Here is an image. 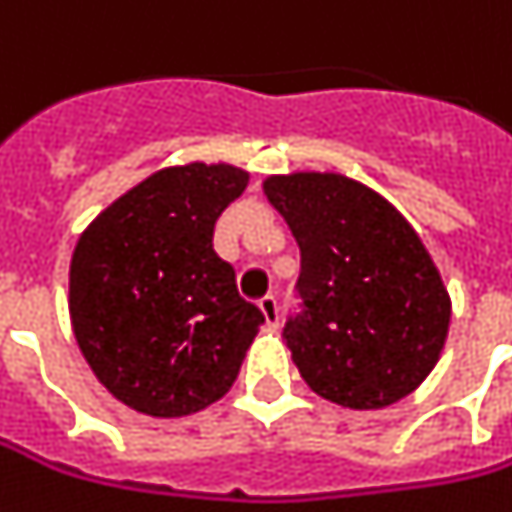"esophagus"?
<instances>
[{
  "mask_svg": "<svg viewBox=\"0 0 512 512\" xmlns=\"http://www.w3.org/2000/svg\"><path fill=\"white\" fill-rule=\"evenodd\" d=\"M260 310H263V316H266L268 327H277L280 324V302H277V296H263L260 299Z\"/></svg>",
  "mask_w": 512,
  "mask_h": 512,
  "instance_id": "obj_1",
  "label": "esophagus"
}]
</instances>
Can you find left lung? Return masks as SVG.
<instances>
[{"label": "left lung", "instance_id": "left-lung-1", "mask_svg": "<svg viewBox=\"0 0 512 512\" xmlns=\"http://www.w3.org/2000/svg\"><path fill=\"white\" fill-rule=\"evenodd\" d=\"M263 188L302 249L282 332L302 380L355 410L405 399L438 363L452 313L413 227L341 174L268 177Z\"/></svg>", "mask_w": 512, "mask_h": 512}]
</instances>
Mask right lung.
I'll list each match as a JSON object with an SVG mask.
<instances>
[{
	"instance_id": "obj_1",
	"label": "right lung",
	"mask_w": 512,
	"mask_h": 512,
	"mask_svg": "<svg viewBox=\"0 0 512 512\" xmlns=\"http://www.w3.org/2000/svg\"><path fill=\"white\" fill-rule=\"evenodd\" d=\"M244 188L246 171L224 163L163 169L77 241L74 335L99 382L138 413L174 418L213 405L266 321L213 249L221 210Z\"/></svg>"
}]
</instances>
